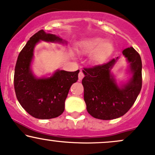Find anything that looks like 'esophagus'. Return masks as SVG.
<instances>
[{"label": "esophagus", "instance_id": "1", "mask_svg": "<svg viewBox=\"0 0 155 155\" xmlns=\"http://www.w3.org/2000/svg\"><path fill=\"white\" fill-rule=\"evenodd\" d=\"M84 74H83L82 71H80V72H79V80H81V79H83V77H84Z\"/></svg>", "mask_w": 155, "mask_h": 155}]
</instances>
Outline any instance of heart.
<instances>
[{"label": "heart", "instance_id": "obj_1", "mask_svg": "<svg viewBox=\"0 0 155 155\" xmlns=\"http://www.w3.org/2000/svg\"><path fill=\"white\" fill-rule=\"evenodd\" d=\"M82 51L86 54L93 53L91 59L95 64H101L108 57L113 51L111 42H103L101 38H93L82 43Z\"/></svg>", "mask_w": 155, "mask_h": 155}]
</instances>
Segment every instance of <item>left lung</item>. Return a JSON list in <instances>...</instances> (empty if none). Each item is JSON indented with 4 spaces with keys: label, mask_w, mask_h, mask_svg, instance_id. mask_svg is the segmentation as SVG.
<instances>
[{
    "label": "left lung",
    "mask_w": 155,
    "mask_h": 155,
    "mask_svg": "<svg viewBox=\"0 0 155 155\" xmlns=\"http://www.w3.org/2000/svg\"><path fill=\"white\" fill-rule=\"evenodd\" d=\"M130 63L132 77L126 84L119 87L111 74L118 60L113 59L103 64L84 68L82 85L84 99L88 113L93 118L111 120L123 116L137 99L142 87V62L140 54L132 47L123 51Z\"/></svg>",
    "instance_id": "8db88e82"
}]
</instances>
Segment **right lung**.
<instances>
[{"mask_svg":"<svg viewBox=\"0 0 155 155\" xmlns=\"http://www.w3.org/2000/svg\"><path fill=\"white\" fill-rule=\"evenodd\" d=\"M40 40L64 43L59 37L39 31L20 52L15 69L14 86L17 98L25 111L39 119H51L62 115L71 85L78 80L79 70L56 71L51 77L36 78L31 70L34 48Z\"/></svg>","mask_w":155,"mask_h":155,"instance_id":"obj_1","label":"right lung"}]
</instances>
